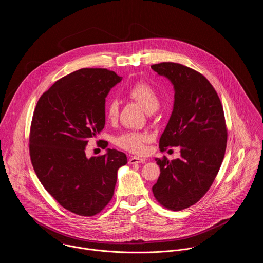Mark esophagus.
Here are the masks:
<instances>
[{
  "label": "esophagus",
  "instance_id": "esophagus-1",
  "mask_svg": "<svg viewBox=\"0 0 263 263\" xmlns=\"http://www.w3.org/2000/svg\"><path fill=\"white\" fill-rule=\"evenodd\" d=\"M145 162H146V159L139 158V157H130L129 160H128L129 164H142V163H145Z\"/></svg>",
  "mask_w": 263,
  "mask_h": 263
}]
</instances>
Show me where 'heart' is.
<instances>
[{
    "mask_svg": "<svg viewBox=\"0 0 263 263\" xmlns=\"http://www.w3.org/2000/svg\"><path fill=\"white\" fill-rule=\"evenodd\" d=\"M128 97L140 104L147 112L155 111L159 106V96L155 88L146 83L139 82L130 87L127 92ZM118 103L111 101L106 109V115L109 120H115L118 116ZM151 141L150 135L147 133H125L115 139V144L124 150L142 154L145 152V145Z\"/></svg>",
    "mask_w": 263,
    "mask_h": 263,
    "instance_id": "1",
    "label": "heart"
}]
</instances>
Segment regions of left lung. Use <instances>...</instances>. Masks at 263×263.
<instances>
[{"label": "left lung", "instance_id": "obj_1", "mask_svg": "<svg viewBox=\"0 0 263 263\" xmlns=\"http://www.w3.org/2000/svg\"><path fill=\"white\" fill-rule=\"evenodd\" d=\"M151 68L174 89L173 110L160 149L180 147V158H155L161 173L152 190L163 206L181 211L205 194L220 170L227 144L225 115L216 90L198 72L176 63Z\"/></svg>", "mask_w": 263, "mask_h": 263}]
</instances>
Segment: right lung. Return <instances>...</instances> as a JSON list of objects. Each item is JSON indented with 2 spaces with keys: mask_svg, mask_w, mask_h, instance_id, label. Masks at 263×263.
<instances>
[{
  "mask_svg": "<svg viewBox=\"0 0 263 263\" xmlns=\"http://www.w3.org/2000/svg\"><path fill=\"white\" fill-rule=\"evenodd\" d=\"M121 77L81 69L57 81L38 100L29 150L39 181L66 210L92 217L112 198L122 152L88 158L86 147L105 125V98Z\"/></svg>",
  "mask_w": 263,
  "mask_h": 263,
  "instance_id": "right-lung-1",
  "label": "right lung"
}]
</instances>
